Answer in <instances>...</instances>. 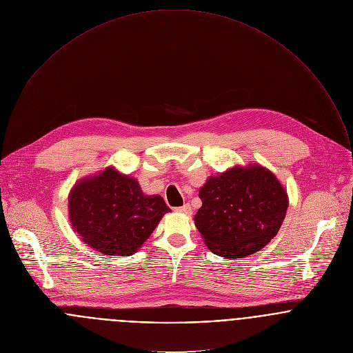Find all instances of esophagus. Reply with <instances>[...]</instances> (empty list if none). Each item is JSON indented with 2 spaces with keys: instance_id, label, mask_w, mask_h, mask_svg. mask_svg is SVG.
Listing matches in <instances>:
<instances>
[{
  "instance_id": "1",
  "label": "esophagus",
  "mask_w": 353,
  "mask_h": 353,
  "mask_svg": "<svg viewBox=\"0 0 353 353\" xmlns=\"http://www.w3.org/2000/svg\"><path fill=\"white\" fill-rule=\"evenodd\" d=\"M175 211H176V212H181V214H185V215H190V214H192V207H190V204H185V205H182V207L175 208Z\"/></svg>"
}]
</instances>
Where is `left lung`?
<instances>
[{
	"instance_id": "1",
	"label": "left lung",
	"mask_w": 353,
	"mask_h": 353,
	"mask_svg": "<svg viewBox=\"0 0 353 353\" xmlns=\"http://www.w3.org/2000/svg\"><path fill=\"white\" fill-rule=\"evenodd\" d=\"M194 225L207 247L223 258L263 248L279 232L288 197L277 178L259 164L233 167L210 176L199 190Z\"/></svg>"
}]
</instances>
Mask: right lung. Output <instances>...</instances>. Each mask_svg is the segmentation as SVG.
Returning a JSON list of instances; mask_svg holds the SVG:
<instances>
[{"instance_id": "add662e5", "label": "right lung", "mask_w": 353, "mask_h": 353, "mask_svg": "<svg viewBox=\"0 0 353 353\" xmlns=\"http://www.w3.org/2000/svg\"><path fill=\"white\" fill-rule=\"evenodd\" d=\"M168 211L161 196L143 194L135 178L113 167L79 181L69 196L74 232L105 255L138 251Z\"/></svg>"}]
</instances>
